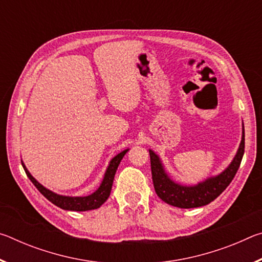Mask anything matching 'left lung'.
<instances>
[{"label": "left lung", "mask_w": 262, "mask_h": 262, "mask_svg": "<svg viewBox=\"0 0 262 262\" xmlns=\"http://www.w3.org/2000/svg\"><path fill=\"white\" fill-rule=\"evenodd\" d=\"M242 126V141L231 163L221 173L208 177L205 180L199 181L194 185L180 184L172 179L166 172L161 157L154 150L149 149L154 187L158 196L168 205L184 209L202 207L214 201L231 183L242 163L244 149H245L244 123Z\"/></svg>", "instance_id": "1"}]
</instances>
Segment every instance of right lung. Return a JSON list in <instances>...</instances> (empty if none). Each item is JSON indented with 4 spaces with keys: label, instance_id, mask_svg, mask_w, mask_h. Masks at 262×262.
Returning <instances> with one entry per match:
<instances>
[{
    "label": "right lung",
    "instance_id": "right-lung-1",
    "mask_svg": "<svg viewBox=\"0 0 262 262\" xmlns=\"http://www.w3.org/2000/svg\"><path fill=\"white\" fill-rule=\"evenodd\" d=\"M128 150H129V148L125 149L123 151L119 152L118 155H115V156L111 159L107 167H106V171L99 187L97 188L94 193L85 195V196H69V195H61L53 192V190L46 188L45 186H42L32 174L30 173V171L28 170V167L25 166L23 161H21V165H23L25 173L28 174L29 179L32 181L39 192H40L48 201H51L53 205H55L64 210L86 211L97 209V208H99L106 200H107L111 194V189H112L115 172H117L119 164H120L123 156L128 152Z\"/></svg>",
    "mask_w": 262,
    "mask_h": 262
}]
</instances>
